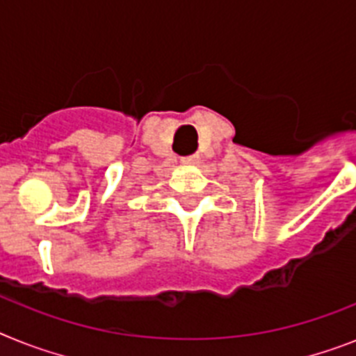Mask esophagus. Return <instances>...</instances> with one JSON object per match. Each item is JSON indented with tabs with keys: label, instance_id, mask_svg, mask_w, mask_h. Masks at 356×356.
Here are the masks:
<instances>
[{
	"label": "esophagus",
	"instance_id": "1",
	"mask_svg": "<svg viewBox=\"0 0 356 356\" xmlns=\"http://www.w3.org/2000/svg\"><path fill=\"white\" fill-rule=\"evenodd\" d=\"M199 163V155H188L183 157V164H197Z\"/></svg>",
	"mask_w": 356,
	"mask_h": 356
}]
</instances>
